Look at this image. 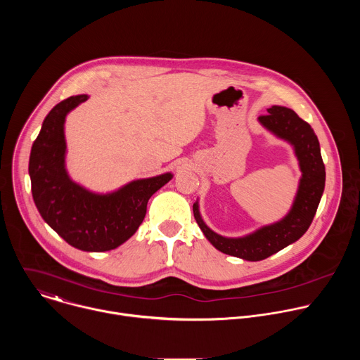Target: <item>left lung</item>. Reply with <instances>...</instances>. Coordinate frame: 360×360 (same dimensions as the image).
<instances>
[{"label": "left lung", "mask_w": 360, "mask_h": 360, "mask_svg": "<svg viewBox=\"0 0 360 360\" xmlns=\"http://www.w3.org/2000/svg\"><path fill=\"white\" fill-rule=\"evenodd\" d=\"M258 121L271 134L290 143L297 158L302 176L289 212L281 221L261 226L252 233L228 238L214 232L205 224L199 212V202L193 203V217L205 238L218 250L250 262L269 258L296 242L307 231L316 214L326 178L318 136L295 111L274 105L268 108V115L259 117Z\"/></svg>", "instance_id": "8db88e82"}]
</instances>
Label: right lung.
<instances>
[{"label":"right lung","mask_w":360,"mask_h":360,"mask_svg":"<svg viewBox=\"0 0 360 360\" xmlns=\"http://www.w3.org/2000/svg\"><path fill=\"white\" fill-rule=\"evenodd\" d=\"M88 98L70 96L49 111L32 143L28 172L42 219L71 246L85 252H105L136 232L149 198L174 175L165 172L135 179L107 193L92 192L72 181L65 167V118Z\"/></svg>","instance_id":"add662e5"}]
</instances>
